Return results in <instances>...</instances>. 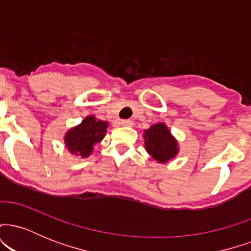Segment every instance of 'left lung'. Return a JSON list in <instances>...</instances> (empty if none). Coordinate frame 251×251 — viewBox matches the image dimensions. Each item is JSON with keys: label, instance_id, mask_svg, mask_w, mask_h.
I'll return each instance as SVG.
<instances>
[{"label": "left lung", "instance_id": "left-lung-1", "mask_svg": "<svg viewBox=\"0 0 251 251\" xmlns=\"http://www.w3.org/2000/svg\"><path fill=\"white\" fill-rule=\"evenodd\" d=\"M106 129L107 123L97 119L94 116H87L80 125L66 133V146L72 153L87 157L93 151V146L103 139Z\"/></svg>", "mask_w": 251, "mask_h": 251}]
</instances>
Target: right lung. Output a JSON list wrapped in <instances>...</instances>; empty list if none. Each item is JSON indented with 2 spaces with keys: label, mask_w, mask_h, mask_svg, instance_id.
Segmentation results:
<instances>
[{
  "label": "right lung",
  "mask_w": 251,
  "mask_h": 251,
  "mask_svg": "<svg viewBox=\"0 0 251 251\" xmlns=\"http://www.w3.org/2000/svg\"><path fill=\"white\" fill-rule=\"evenodd\" d=\"M144 138L146 151L157 162L166 163L178 153L177 142L164 124H157L146 129Z\"/></svg>",
  "instance_id": "1"
}]
</instances>
